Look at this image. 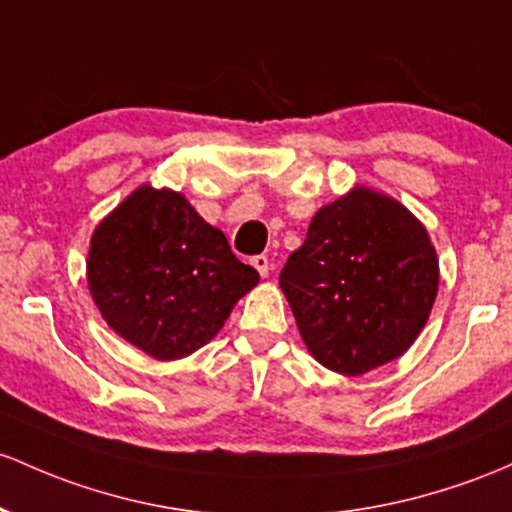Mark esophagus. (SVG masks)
<instances>
[{"label": "esophagus", "instance_id": "obj_1", "mask_svg": "<svg viewBox=\"0 0 512 512\" xmlns=\"http://www.w3.org/2000/svg\"><path fill=\"white\" fill-rule=\"evenodd\" d=\"M252 267H255L257 272H260L262 279H267L269 277V269H272V262H269L267 255H257V257H252Z\"/></svg>", "mask_w": 512, "mask_h": 512}]
</instances>
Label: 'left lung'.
Returning <instances> with one entry per match:
<instances>
[{
	"label": "left lung",
	"instance_id": "obj_1",
	"mask_svg": "<svg viewBox=\"0 0 512 512\" xmlns=\"http://www.w3.org/2000/svg\"><path fill=\"white\" fill-rule=\"evenodd\" d=\"M279 286L316 362L359 376L418 340L437 299L440 262L428 230L401 201L357 184L316 211Z\"/></svg>",
	"mask_w": 512,
	"mask_h": 512
}]
</instances>
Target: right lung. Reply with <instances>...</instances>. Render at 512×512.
I'll return each instance as SVG.
<instances>
[{
  "label": "right lung",
  "mask_w": 512,
  "mask_h": 512,
  "mask_svg": "<svg viewBox=\"0 0 512 512\" xmlns=\"http://www.w3.org/2000/svg\"><path fill=\"white\" fill-rule=\"evenodd\" d=\"M260 274L230 252L187 196L140 184L94 228L87 286L116 335L160 362L218 335Z\"/></svg>",
  "instance_id": "1"
}]
</instances>
